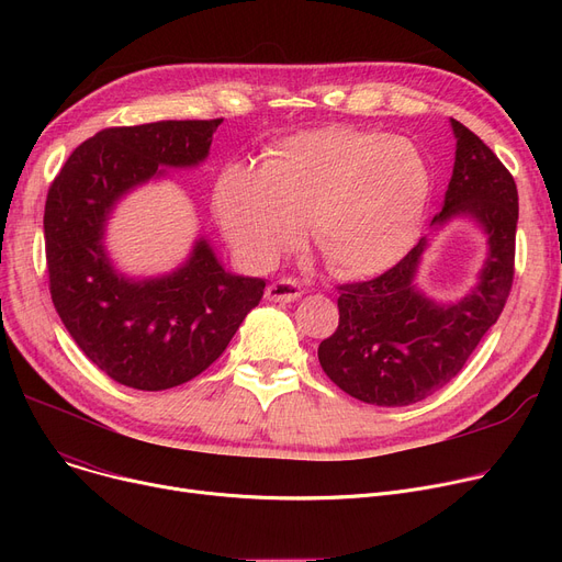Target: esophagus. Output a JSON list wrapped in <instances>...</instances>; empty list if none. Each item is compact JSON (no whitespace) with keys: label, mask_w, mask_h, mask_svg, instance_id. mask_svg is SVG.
Masks as SVG:
<instances>
[{"label":"esophagus","mask_w":562,"mask_h":562,"mask_svg":"<svg viewBox=\"0 0 562 562\" xmlns=\"http://www.w3.org/2000/svg\"><path fill=\"white\" fill-rule=\"evenodd\" d=\"M303 286L299 280L293 278H280L276 280L273 284H269V289H266V299L273 301V303H291L303 296Z\"/></svg>","instance_id":"esophagus-1"}]
</instances>
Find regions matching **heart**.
I'll list each match as a JSON object with an SVG mask.
<instances>
[{
	"label": "heart",
	"mask_w": 562,
	"mask_h": 562,
	"mask_svg": "<svg viewBox=\"0 0 562 562\" xmlns=\"http://www.w3.org/2000/svg\"><path fill=\"white\" fill-rule=\"evenodd\" d=\"M430 195V164L409 138L333 125L278 140L257 170L225 168L214 202L250 263L271 266L307 223L335 273L364 278L415 246Z\"/></svg>",
	"instance_id": "heart-1"
}]
</instances>
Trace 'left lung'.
Instances as JSON below:
<instances>
[{"instance_id": "8db88e82", "label": "left lung", "mask_w": 562, "mask_h": 562, "mask_svg": "<svg viewBox=\"0 0 562 562\" xmlns=\"http://www.w3.org/2000/svg\"><path fill=\"white\" fill-rule=\"evenodd\" d=\"M451 127L458 140L456 164L432 225L441 227L456 216L474 218L487 234V259L474 289L449 305H437L415 286L426 236L390 271L339 286V326L321 341L318 362L339 390L364 403L401 407L445 387L508 301L517 184L474 132L453 117Z\"/></svg>"}]
</instances>
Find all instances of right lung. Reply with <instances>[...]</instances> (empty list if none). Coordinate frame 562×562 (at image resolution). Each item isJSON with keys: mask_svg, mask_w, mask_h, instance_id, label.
<instances>
[{"mask_svg": "<svg viewBox=\"0 0 562 562\" xmlns=\"http://www.w3.org/2000/svg\"><path fill=\"white\" fill-rule=\"evenodd\" d=\"M214 121L109 127L83 140L45 202L52 303L100 371L140 392L184 385L221 358L266 282L225 271L204 239L170 276L132 280L104 252V225L125 193L210 155Z\"/></svg>", "mask_w": 562, "mask_h": 562, "instance_id": "obj_1", "label": "right lung"}]
</instances>
